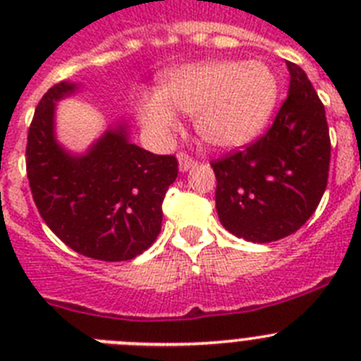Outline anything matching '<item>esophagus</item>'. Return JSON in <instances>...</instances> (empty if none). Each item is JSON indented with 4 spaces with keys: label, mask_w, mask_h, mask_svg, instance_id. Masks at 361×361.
I'll list each match as a JSON object with an SVG mask.
<instances>
[{
    "label": "esophagus",
    "mask_w": 361,
    "mask_h": 361,
    "mask_svg": "<svg viewBox=\"0 0 361 361\" xmlns=\"http://www.w3.org/2000/svg\"><path fill=\"white\" fill-rule=\"evenodd\" d=\"M177 159H178V170L183 171V173L195 166V159H191L190 155H188V153H184V152L177 153Z\"/></svg>",
    "instance_id": "1"
}]
</instances>
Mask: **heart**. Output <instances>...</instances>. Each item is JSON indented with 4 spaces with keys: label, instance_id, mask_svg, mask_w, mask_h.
I'll return each mask as SVG.
<instances>
[{
    "label": "heart",
    "instance_id": "heart-1",
    "mask_svg": "<svg viewBox=\"0 0 361 361\" xmlns=\"http://www.w3.org/2000/svg\"><path fill=\"white\" fill-rule=\"evenodd\" d=\"M279 86L260 61L215 59L175 68L164 75L161 92L137 103L148 132L168 139L180 126L178 111L195 116V130L208 145L238 148L260 133L275 108Z\"/></svg>",
    "mask_w": 361,
    "mask_h": 361
}]
</instances>
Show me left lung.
<instances>
[{
    "label": "left lung",
    "mask_w": 361,
    "mask_h": 361,
    "mask_svg": "<svg viewBox=\"0 0 361 361\" xmlns=\"http://www.w3.org/2000/svg\"><path fill=\"white\" fill-rule=\"evenodd\" d=\"M289 94L253 145L212 162L220 224L250 242L298 231L327 186L331 161L325 108L305 72L288 61Z\"/></svg>",
    "instance_id": "1"
}]
</instances>
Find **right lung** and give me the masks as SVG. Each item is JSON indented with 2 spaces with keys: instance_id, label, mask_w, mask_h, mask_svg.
I'll use <instances>...</instances> for the list:
<instances>
[{
  "instance_id": "1",
  "label": "right lung",
  "mask_w": 361,
  "mask_h": 361,
  "mask_svg": "<svg viewBox=\"0 0 361 361\" xmlns=\"http://www.w3.org/2000/svg\"><path fill=\"white\" fill-rule=\"evenodd\" d=\"M75 90V82H57L34 111L27 142L32 197L70 250L104 262L132 260L161 233L162 200L178 162L132 145L126 124L108 128L82 155L66 152L54 116L57 101Z\"/></svg>"
}]
</instances>
